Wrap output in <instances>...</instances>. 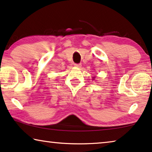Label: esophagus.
Segmentation results:
<instances>
[{"instance_id":"esophagus-1","label":"esophagus","mask_w":152,"mask_h":152,"mask_svg":"<svg viewBox=\"0 0 152 152\" xmlns=\"http://www.w3.org/2000/svg\"><path fill=\"white\" fill-rule=\"evenodd\" d=\"M74 65L75 66H76V67H80V66H81V64L80 63H78V64H77V63H75Z\"/></svg>"}]
</instances>
